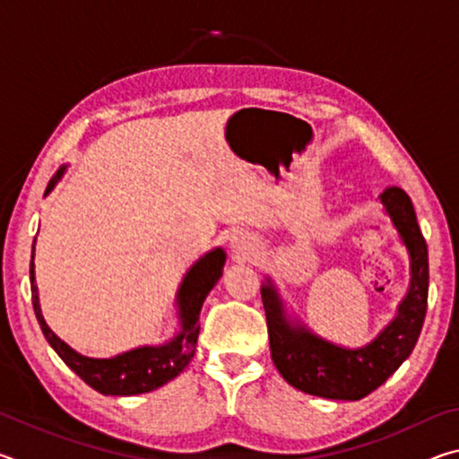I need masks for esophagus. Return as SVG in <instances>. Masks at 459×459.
<instances>
[{"instance_id":"esophagus-1","label":"esophagus","mask_w":459,"mask_h":459,"mask_svg":"<svg viewBox=\"0 0 459 459\" xmlns=\"http://www.w3.org/2000/svg\"><path fill=\"white\" fill-rule=\"evenodd\" d=\"M230 253L235 259L247 261L257 257L259 245L255 243V238L251 235H247V232H237V235H232L230 238Z\"/></svg>"}]
</instances>
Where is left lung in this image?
I'll use <instances>...</instances> for the list:
<instances>
[{"instance_id":"left-lung-1","label":"left lung","mask_w":459,"mask_h":459,"mask_svg":"<svg viewBox=\"0 0 459 459\" xmlns=\"http://www.w3.org/2000/svg\"><path fill=\"white\" fill-rule=\"evenodd\" d=\"M378 202L407 248L409 287L393 320L368 344L346 348L317 336L298 316L287 314L273 279L267 275L261 285L271 359L279 375L301 393L333 401L367 397L409 359L421 333L429 291V259L413 202L397 186L385 188Z\"/></svg>"}]
</instances>
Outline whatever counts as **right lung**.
Masks as SVG:
<instances>
[{"label":"right lung","mask_w":459,"mask_h":459,"mask_svg":"<svg viewBox=\"0 0 459 459\" xmlns=\"http://www.w3.org/2000/svg\"><path fill=\"white\" fill-rule=\"evenodd\" d=\"M65 172L66 166H60L58 172L48 182L44 196H48L56 188V184L65 176ZM34 245L32 263H30V283H32V304L38 324H40L42 333L48 340V344L54 348V352L91 388H95L100 394L131 397V394H142L153 391V388H160L188 367L194 352H196L202 304H204L206 295L211 293L216 281L221 279L224 263H227V253H224L222 247H216L212 251L204 253L186 271L176 293L178 328L172 338L158 346L131 348V351L111 356V359H91V356L76 352L65 340H60L44 320L34 273Z\"/></svg>","instance_id":"right-lung-1"}]
</instances>
